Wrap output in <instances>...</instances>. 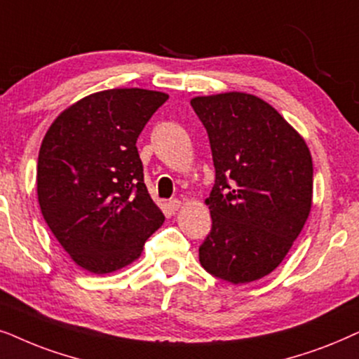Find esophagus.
Returning <instances> with one entry per match:
<instances>
[{
	"mask_svg": "<svg viewBox=\"0 0 359 359\" xmlns=\"http://www.w3.org/2000/svg\"><path fill=\"white\" fill-rule=\"evenodd\" d=\"M167 207H169L170 212H177L180 208V200L179 198H172L167 202Z\"/></svg>",
	"mask_w": 359,
	"mask_h": 359,
	"instance_id": "obj_1",
	"label": "esophagus"
}]
</instances>
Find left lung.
I'll use <instances>...</instances> for the list:
<instances>
[{
	"label": "left lung",
	"mask_w": 359,
	"mask_h": 359,
	"mask_svg": "<svg viewBox=\"0 0 359 359\" xmlns=\"http://www.w3.org/2000/svg\"><path fill=\"white\" fill-rule=\"evenodd\" d=\"M207 130L215 185L207 198L212 229L200 264L231 284L271 274L300 235L312 207L313 167L305 141L255 95L192 98Z\"/></svg>",
	"instance_id": "obj_1"
}]
</instances>
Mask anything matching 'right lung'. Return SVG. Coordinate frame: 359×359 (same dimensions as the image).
<instances>
[{
    "label": "right lung",
    "instance_id": "obj_1",
    "mask_svg": "<svg viewBox=\"0 0 359 359\" xmlns=\"http://www.w3.org/2000/svg\"><path fill=\"white\" fill-rule=\"evenodd\" d=\"M169 95L113 88L67 108L37 159L42 217L83 269L107 274L137 259L164 215L147 194L136 141Z\"/></svg>",
    "mask_w": 359,
    "mask_h": 359
}]
</instances>
